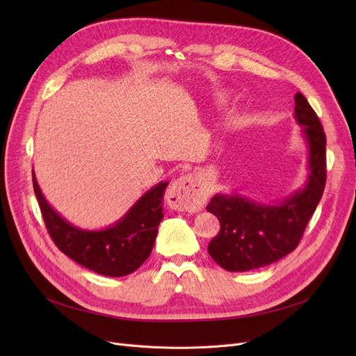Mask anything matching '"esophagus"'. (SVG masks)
Returning <instances> with one entry per match:
<instances>
[{"label": "esophagus", "mask_w": 356, "mask_h": 356, "mask_svg": "<svg viewBox=\"0 0 356 356\" xmlns=\"http://www.w3.org/2000/svg\"><path fill=\"white\" fill-rule=\"evenodd\" d=\"M209 192L203 181L195 175H186L177 179L170 191H168V202L179 211L199 212L207 204Z\"/></svg>", "instance_id": "esophagus-1"}]
</instances>
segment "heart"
Segmentation results:
<instances>
[{"label":"heart","mask_w":356,"mask_h":356,"mask_svg":"<svg viewBox=\"0 0 356 356\" xmlns=\"http://www.w3.org/2000/svg\"><path fill=\"white\" fill-rule=\"evenodd\" d=\"M220 98H222V97H220ZM220 98H219V99H220Z\"/></svg>","instance_id":"1"}]
</instances>
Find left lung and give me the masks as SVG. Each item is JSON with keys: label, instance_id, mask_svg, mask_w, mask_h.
<instances>
[{"label": "left lung", "instance_id": "1", "mask_svg": "<svg viewBox=\"0 0 356 356\" xmlns=\"http://www.w3.org/2000/svg\"><path fill=\"white\" fill-rule=\"evenodd\" d=\"M294 118L309 145V177L277 204L257 203L239 195H216L207 209L220 223L208 252L227 271H250L270 266L296 250L326 184V136L316 112L297 92Z\"/></svg>", "mask_w": 356, "mask_h": 356}]
</instances>
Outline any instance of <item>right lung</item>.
<instances>
[{
	"label": "right lung",
	"instance_id": "1",
	"mask_svg": "<svg viewBox=\"0 0 356 356\" xmlns=\"http://www.w3.org/2000/svg\"><path fill=\"white\" fill-rule=\"evenodd\" d=\"M168 181L144 193L115 225L83 231L70 225L44 199L33 172V188L53 242L65 255L85 268L106 277L134 273L152 254L163 219V196Z\"/></svg>",
	"mask_w": 356,
	"mask_h": 356
}]
</instances>
